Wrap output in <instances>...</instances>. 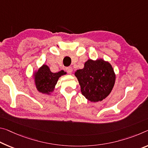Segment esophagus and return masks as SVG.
<instances>
[{"label":"esophagus","mask_w":148,"mask_h":148,"mask_svg":"<svg viewBox=\"0 0 148 148\" xmlns=\"http://www.w3.org/2000/svg\"><path fill=\"white\" fill-rule=\"evenodd\" d=\"M66 72L69 74H71L72 72V68L70 67V66L66 67Z\"/></svg>","instance_id":"obj_1"}]
</instances>
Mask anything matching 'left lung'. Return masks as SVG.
I'll list each match as a JSON object with an SVG mask.
<instances>
[{
	"mask_svg": "<svg viewBox=\"0 0 148 148\" xmlns=\"http://www.w3.org/2000/svg\"><path fill=\"white\" fill-rule=\"evenodd\" d=\"M82 95L91 102L107 97L113 88L115 74L111 65L103 59L88 60L83 69L75 72Z\"/></svg>",
	"mask_w": 148,
	"mask_h": 148,
	"instance_id": "left-lung-1",
	"label": "left lung"
}]
</instances>
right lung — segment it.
Returning a JSON list of instances; mask_svg holds the SVG:
<instances>
[{
	"instance_id": "add662e5",
	"label": "right lung",
	"mask_w": 148,
	"mask_h": 148,
	"mask_svg": "<svg viewBox=\"0 0 148 148\" xmlns=\"http://www.w3.org/2000/svg\"><path fill=\"white\" fill-rule=\"evenodd\" d=\"M64 74H66V72L63 70L53 73L47 66L44 64L35 74V82L37 90L43 93L51 92L54 90L59 77Z\"/></svg>"
}]
</instances>
